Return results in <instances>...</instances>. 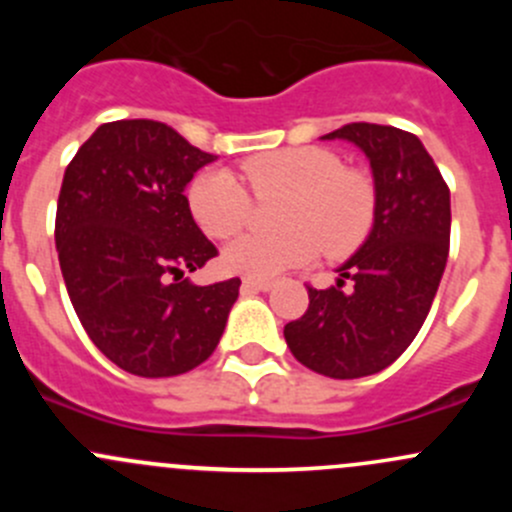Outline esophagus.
I'll use <instances>...</instances> for the list:
<instances>
[{
  "instance_id": "esophagus-1",
  "label": "esophagus",
  "mask_w": 512,
  "mask_h": 512,
  "mask_svg": "<svg viewBox=\"0 0 512 512\" xmlns=\"http://www.w3.org/2000/svg\"><path fill=\"white\" fill-rule=\"evenodd\" d=\"M242 287L257 289V292H267V289L275 287V282H272V280H257V277H245V280H242Z\"/></svg>"
}]
</instances>
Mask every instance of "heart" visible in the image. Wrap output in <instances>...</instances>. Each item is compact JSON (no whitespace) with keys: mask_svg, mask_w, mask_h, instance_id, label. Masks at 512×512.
I'll list each match as a JSON object with an SVG mask.
<instances>
[{"mask_svg":"<svg viewBox=\"0 0 512 512\" xmlns=\"http://www.w3.org/2000/svg\"><path fill=\"white\" fill-rule=\"evenodd\" d=\"M240 175L255 198L287 195L282 225L287 232H250L225 247L223 262L237 275L267 280L294 270L322 252L347 257L364 245L376 220V185L366 170L344 165L324 146H294L242 160ZM188 208L208 237L225 240L252 215V198L227 170H203L188 185Z\"/></svg>","mask_w":512,"mask_h":512,"instance_id":"heart-1","label":"heart"}]
</instances>
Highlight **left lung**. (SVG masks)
Returning a JSON list of instances; mask_svg holds the SVG:
<instances>
[{"label": "left lung", "mask_w": 512, "mask_h": 512, "mask_svg": "<svg viewBox=\"0 0 512 512\" xmlns=\"http://www.w3.org/2000/svg\"><path fill=\"white\" fill-rule=\"evenodd\" d=\"M344 138L366 153L376 220L337 285L309 287V307L285 324L289 352L329 379H361L394 364L416 339L436 297L451 242V193L414 133L347 123ZM347 279L353 289L344 290Z\"/></svg>", "instance_id": "obj_1"}]
</instances>
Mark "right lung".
<instances>
[{
    "label": "right lung",
    "instance_id": "add662e5",
    "mask_svg": "<svg viewBox=\"0 0 512 512\" xmlns=\"http://www.w3.org/2000/svg\"><path fill=\"white\" fill-rule=\"evenodd\" d=\"M215 156L148 118L103 123L71 158L56 205V252L91 342L123 371L178 376L218 347L240 277L185 280L218 255L185 185Z\"/></svg>",
    "mask_w": 512,
    "mask_h": 512
}]
</instances>
